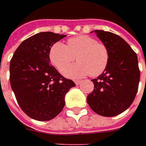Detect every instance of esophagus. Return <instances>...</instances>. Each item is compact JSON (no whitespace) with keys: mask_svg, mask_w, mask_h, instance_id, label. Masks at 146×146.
Here are the masks:
<instances>
[{"mask_svg":"<svg viewBox=\"0 0 146 146\" xmlns=\"http://www.w3.org/2000/svg\"><path fill=\"white\" fill-rule=\"evenodd\" d=\"M82 82L80 81V80H76V81H75V84H76V85H79V84H80Z\"/></svg>","mask_w":146,"mask_h":146,"instance_id":"34e87169","label":"esophagus"}]
</instances>
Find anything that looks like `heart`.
<instances>
[{"mask_svg": "<svg viewBox=\"0 0 146 146\" xmlns=\"http://www.w3.org/2000/svg\"><path fill=\"white\" fill-rule=\"evenodd\" d=\"M77 63L67 67L74 60ZM48 57L52 64L62 71L67 78L80 79L88 74L93 77L100 76L109 62L110 54L107 47L96 39L87 35H80L68 40L66 45L57 42L50 48Z\"/></svg>", "mask_w": 146, "mask_h": 146, "instance_id": "obj_1", "label": "heart"}]
</instances>
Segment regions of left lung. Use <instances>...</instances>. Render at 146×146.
Here are the masks:
<instances>
[{
	"instance_id": "obj_1",
	"label": "left lung",
	"mask_w": 146,
	"mask_h": 146,
	"mask_svg": "<svg viewBox=\"0 0 146 146\" xmlns=\"http://www.w3.org/2000/svg\"><path fill=\"white\" fill-rule=\"evenodd\" d=\"M95 32L109 50L106 70L92 80L94 89L87 102L95 113L113 117L126 110L134 101L140 81V70L136 53L120 36L102 30Z\"/></svg>"
}]
</instances>
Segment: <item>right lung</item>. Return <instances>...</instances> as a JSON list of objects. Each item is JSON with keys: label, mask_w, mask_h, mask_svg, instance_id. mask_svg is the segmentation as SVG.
Masks as SVG:
<instances>
[{"label": "right lung", "mask_w": 146, "mask_h": 146, "mask_svg": "<svg viewBox=\"0 0 146 146\" xmlns=\"http://www.w3.org/2000/svg\"><path fill=\"white\" fill-rule=\"evenodd\" d=\"M66 36L40 32L20 44L9 64V81L26 115L39 121L55 118L65 106V97L76 84L50 65L48 53Z\"/></svg>", "instance_id": "obj_1"}]
</instances>
